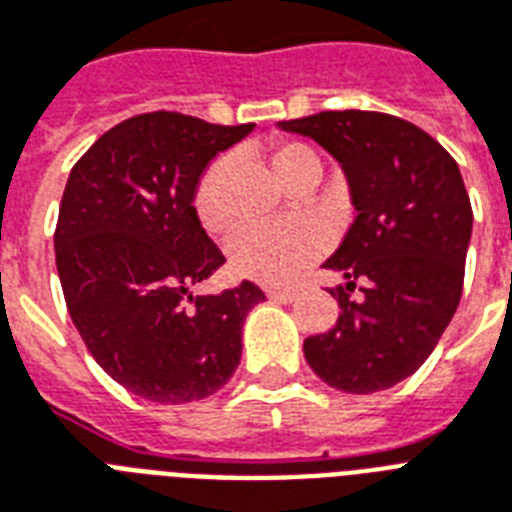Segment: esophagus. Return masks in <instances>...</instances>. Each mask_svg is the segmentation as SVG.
Wrapping results in <instances>:
<instances>
[{
	"mask_svg": "<svg viewBox=\"0 0 512 512\" xmlns=\"http://www.w3.org/2000/svg\"><path fill=\"white\" fill-rule=\"evenodd\" d=\"M296 290H285V288H269L267 298L269 301H277V304H290V301H296Z\"/></svg>",
	"mask_w": 512,
	"mask_h": 512,
	"instance_id": "obj_1",
	"label": "esophagus"
}]
</instances>
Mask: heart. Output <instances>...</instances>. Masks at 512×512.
Wrapping results in <instances>:
<instances>
[{
    "label": "heart",
    "instance_id": "b5f03b06",
    "mask_svg": "<svg viewBox=\"0 0 512 512\" xmlns=\"http://www.w3.org/2000/svg\"><path fill=\"white\" fill-rule=\"evenodd\" d=\"M267 161L272 174L290 192L309 187L312 190L322 177L320 153L298 140H275L267 147ZM230 171L227 158H216L200 174L192 211L208 235H224L235 224L230 203ZM327 248L320 227L314 224H269V227H245L230 243V264L235 275L264 285H290L304 275Z\"/></svg>",
    "mask_w": 512,
    "mask_h": 512
}]
</instances>
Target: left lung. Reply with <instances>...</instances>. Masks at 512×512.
Listing matches in <instances>:
<instances>
[{"mask_svg": "<svg viewBox=\"0 0 512 512\" xmlns=\"http://www.w3.org/2000/svg\"><path fill=\"white\" fill-rule=\"evenodd\" d=\"M280 126L338 158L359 211L325 261L346 277L330 290L341 312L306 338V362L346 394L396 386L431 357L463 296L473 208L460 169L431 134L388 113L322 110Z\"/></svg>", "mask_w": 512, "mask_h": 512, "instance_id": "left-lung-1", "label": "left lung"}]
</instances>
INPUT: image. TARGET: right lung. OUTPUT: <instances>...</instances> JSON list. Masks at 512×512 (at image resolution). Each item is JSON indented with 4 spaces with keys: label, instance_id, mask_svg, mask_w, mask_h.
<instances>
[{
    "label": "right lung",
    "instance_id": "right-lung-1",
    "mask_svg": "<svg viewBox=\"0 0 512 512\" xmlns=\"http://www.w3.org/2000/svg\"><path fill=\"white\" fill-rule=\"evenodd\" d=\"M251 129L155 110L108 129L71 169L55 227L65 306L97 365L142 399L198 402L240 365L243 320L264 290L192 296L224 264L192 195Z\"/></svg>",
    "mask_w": 512,
    "mask_h": 512
}]
</instances>
